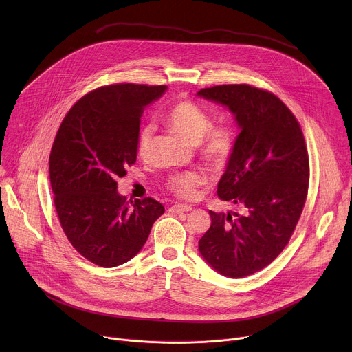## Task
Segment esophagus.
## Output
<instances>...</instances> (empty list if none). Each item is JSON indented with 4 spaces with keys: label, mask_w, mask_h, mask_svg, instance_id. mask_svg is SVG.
<instances>
[{
    "label": "esophagus",
    "mask_w": 352,
    "mask_h": 352,
    "mask_svg": "<svg viewBox=\"0 0 352 352\" xmlns=\"http://www.w3.org/2000/svg\"><path fill=\"white\" fill-rule=\"evenodd\" d=\"M192 206L189 205H174L170 208L171 213H185V212H190Z\"/></svg>",
    "instance_id": "esophagus-1"
}]
</instances>
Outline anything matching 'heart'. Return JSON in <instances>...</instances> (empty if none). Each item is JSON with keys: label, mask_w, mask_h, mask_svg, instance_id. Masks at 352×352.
I'll return each instance as SVG.
<instances>
[{"label": "heart", "mask_w": 352, "mask_h": 352, "mask_svg": "<svg viewBox=\"0 0 352 352\" xmlns=\"http://www.w3.org/2000/svg\"><path fill=\"white\" fill-rule=\"evenodd\" d=\"M167 125L189 143H202V156L213 167H221L231 152V132L226 126L210 128L209 116L197 104L189 100H181L173 104L164 116ZM153 136V126H144L138 136V155L147 156L150 142ZM205 184L204 174L189 171L174 175L168 179V189L184 199L195 196L196 188Z\"/></svg>", "instance_id": "heart-1"}]
</instances>
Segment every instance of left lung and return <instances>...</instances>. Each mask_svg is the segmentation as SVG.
Here are the masks:
<instances>
[{
  "label": "left lung",
  "mask_w": 352,
  "mask_h": 352,
  "mask_svg": "<svg viewBox=\"0 0 352 352\" xmlns=\"http://www.w3.org/2000/svg\"><path fill=\"white\" fill-rule=\"evenodd\" d=\"M197 96L226 106L238 133L217 195L243 214L209 212L212 226L199 252L220 274L241 278L270 265L288 243L302 213L309 157L300 126L281 100L250 85L200 89Z\"/></svg>",
  "instance_id": "left-lung-1"
}]
</instances>
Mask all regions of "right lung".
I'll return each mask as SVG.
<instances>
[{
  "instance_id": "right-lung-1",
  "label": "right lung",
  "mask_w": 352,
  "mask_h": 352,
  "mask_svg": "<svg viewBox=\"0 0 352 352\" xmlns=\"http://www.w3.org/2000/svg\"><path fill=\"white\" fill-rule=\"evenodd\" d=\"M167 86L98 87L65 116L50 153V182L61 227L78 252L102 267L126 263L143 248L164 206L126 202L116 179L135 164L140 117Z\"/></svg>"
}]
</instances>
